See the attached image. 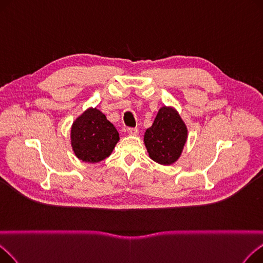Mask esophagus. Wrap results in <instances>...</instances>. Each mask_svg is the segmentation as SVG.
<instances>
[{"mask_svg": "<svg viewBox=\"0 0 263 263\" xmlns=\"http://www.w3.org/2000/svg\"><path fill=\"white\" fill-rule=\"evenodd\" d=\"M128 134L129 135H137L139 134V129L137 128H128Z\"/></svg>", "mask_w": 263, "mask_h": 263, "instance_id": "34e87169", "label": "esophagus"}]
</instances>
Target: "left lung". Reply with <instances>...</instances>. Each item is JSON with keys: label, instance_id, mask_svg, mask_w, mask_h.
<instances>
[{"label": "left lung", "instance_id": "left-lung-1", "mask_svg": "<svg viewBox=\"0 0 263 263\" xmlns=\"http://www.w3.org/2000/svg\"><path fill=\"white\" fill-rule=\"evenodd\" d=\"M186 140L187 129L180 115L174 107L165 105L144 135L150 159L162 165L174 164L180 158Z\"/></svg>", "mask_w": 263, "mask_h": 263}]
</instances>
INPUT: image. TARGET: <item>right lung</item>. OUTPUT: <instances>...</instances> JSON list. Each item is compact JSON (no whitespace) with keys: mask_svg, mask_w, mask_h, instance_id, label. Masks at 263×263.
Listing matches in <instances>:
<instances>
[{"mask_svg":"<svg viewBox=\"0 0 263 263\" xmlns=\"http://www.w3.org/2000/svg\"><path fill=\"white\" fill-rule=\"evenodd\" d=\"M70 137L78 159L98 163L112 154L119 141V133L98 108L89 107L73 121Z\"/></svg>","mask_w":263,"mask_h":263,"instance_id":"obj_1","label":"right lung"}]
</instances>
